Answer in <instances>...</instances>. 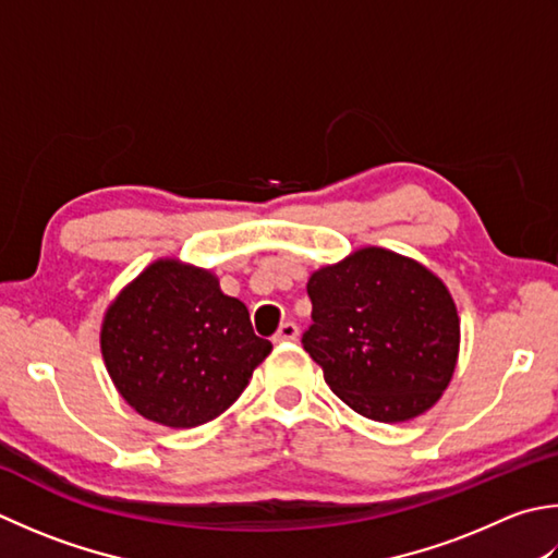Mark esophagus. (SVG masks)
Listing matches in <instances>:
<instances>
[{"mask_svg":"<svg viewBox=\"0 0 558 558\" xmlns=\"http://www.w3.org/2000/svg\"><path fill=\"white\" fill-rule=\"evenodd\" d=\"M298 333H300L298 324H294V322H286V324H280V326H278V331H276V333H272V341H276V343L294 341V338H298Z\"/></svg>","mask_w":558,"mask_h":558,"instance_id":"1","label":"esophagus"}]
</instances>
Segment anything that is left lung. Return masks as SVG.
Returning <instances> with one entry per match:
<instances>
[{
	"label": "left lung",
	"instance_id": "left-lung-1",
	"mask_svg": "<svg viewBox=\"0 0 558 558\" xmlns=\"http://www.w3.org/2000/svg\"><path fill=\"white\" fill-rule=\"evenodd\" d=\"M307 294L304 351L360 416L399 423L440 399L460 353V316L428 268L367 246L316 270Z\"/></svg>",
	"mask_w": 558,
	"mask_h": 558
}]
</instances>
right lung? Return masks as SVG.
Here are the masks:
<instances>
[{
    "instance_id": "obj_1",
    "label": "right lung",
    "mask_w": 558,
    "mask_h": 558,
    "mask_svg": "<svg viewBox=\"0 0 558 558\" xmlns=\"http://www.w3.org/2000/svg\"><path fill=\"white\" fill-rule=\"evenodd\" d=\"M244 302L213 272L167 258L118 294L101 329L108 375L140 416L169 428H195L242 395L270 353Z\"/></svg>"
}]
</instances>
